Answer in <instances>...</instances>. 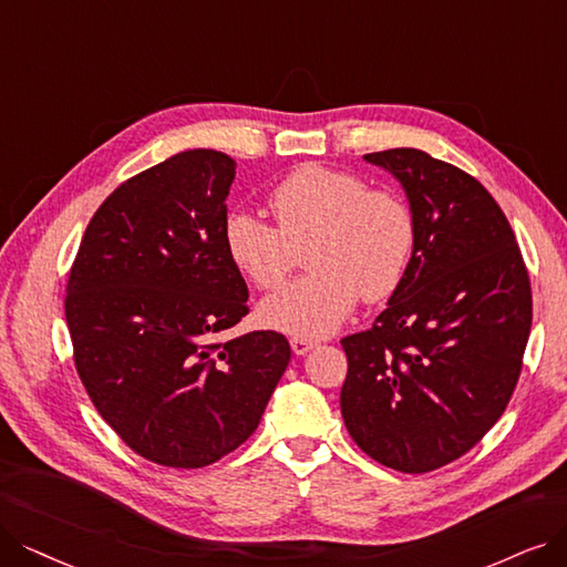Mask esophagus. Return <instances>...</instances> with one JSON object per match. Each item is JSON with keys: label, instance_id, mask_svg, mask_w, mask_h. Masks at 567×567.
Returning <instances> with one entry per match:
<instances>
[{"label": "esophagus", "instance_id": "34e87169", "mask_svg": "<svg viewBox=\"0 0 567 567\" xmlns=\"http://www.w3.org/2000/svg\"><path fill=\"white\" fill-rule=\"evenodd\" d=\"M313 347H316L313 339H307V337H290V349H292V353L305 355V353L311 351Z\"/></svg>", "mask_w": 567, "mask_h": 567}]
</instances>
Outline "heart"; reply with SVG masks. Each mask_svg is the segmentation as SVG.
Instances as JSON below:
<instances>
[{
    "mask_svg": "<svg viewBox=\"0 0 567 567\" xmlns=\"http://www.w3.org/2000/svg\"><path fill=\"white\" fill-rule=\"evenodd\" d=\"M277 225L233 212L223 220V246L244 279L277 288L307 245L311 275L260 305V319L296 337H323L344 323L358 298L381 302L400 288L410 267L416 225L393 190L323 165L292 169L269 195Z\"/></svg>",
    "mask_w": 567,
    "mask_h": 567,
    "instance_id": "1",
    "label": "heart"
}]
</instances>
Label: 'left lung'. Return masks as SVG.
<instances>
[{
  "instance_id": "8db88e82",
  "label": "left lung",
  "mask_w": 567,
  "mask_h": 567,
  "mask_svg": "<svg viewBox=\"0 0 567 567\" xmlns=\"http://www.w3.org/2000/svg\"><path fill=\"white\" fill-rule=\"evenodd\" d=\"M365 161L400 181L416 237L389 307L342 339L339 402L370 458L423 474L467 454L503 416L530 334V279L509 220L477 178L419 148Z\"/></svg>"
}]
</instances>
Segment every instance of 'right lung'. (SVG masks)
Masks as SVG:
<instances>
[{
    "mask_svg": "<svg viewBox=\"0 0 567 567\" xmlns=\"http://www.w3.org/2000/svg\"><path fill=\"white\" fill-rule=\"evenodd\" d=\"M235 161L172 155L90 218L66 281L74 365L100 416L140 456L195 470L254 435L288 368L281 332L223 339L248 288L223 246Z\"/></svg>",
    "mask_w": 567,
    "mask_h": 567,
    "instance_id": "obj_1",
    "label": "right lung"
}]
</instances>
